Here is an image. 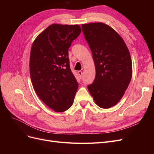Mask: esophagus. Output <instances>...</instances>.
Here are the masks:
<instances>
[{"mask_svg":"<svg viewBox=\"0 0 154 154\" xmlns=\"http://www.w3.org/2000/svg\"><path fill=\"white\" fill-rule=\"evenodd\" d=\"M78 74L79 76H80V78L82 79V76H83V72L81 71H78Z\"/></svg>","mask_w":154,"mask_h":154,"instance_id":"1","label":"esophagus"}]
</instances>
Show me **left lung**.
<instances>
[{"mask_svg":"<svg viewBox=\"0 0 154 154\" xmlns=\"http://www.w3.org/2000/svg\"><path fill=\"white\" fill-rule=\"evenodd\" d=\"M82 28L92 51L96 73L88 90L97 106L109 109L122 98L131 80L129 50L121 36L105 23L82 24Z\"/></svg>","mask_w":154,"mask_h":154,"instance_id":"obj_1","label":"left lung"}]
</instances>
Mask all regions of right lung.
<instances>
[{"label": "right lung", "mask_w": 154, "mask_h": 154, "mask_svg": "<svg viewBox=\"0 0 154 154\" xmlns=\"http://www.w3.org/2000/svg\"><path fill=\"white\" fill-rule=\"evenodd\" d=\"M81 31L79 25L53 24L37 36L32 45L29 72L32 86L39 98L57 112L72 106L78 89L68 49Z\"/></svg>", "instance_id": "right-lung-1"}]
</instances>
